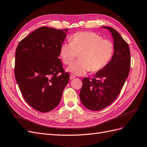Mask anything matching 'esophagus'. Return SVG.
<instances>
[{
	"mask_svg": "<svg viewBox=\"0 0 147 147\" xmlns=\"http://www.w3.org/2000/svg\"><path fill=\"white\" fill-rule=\"evenodd\" d=\"M75 78V76L74 75H73V74H70V80H73V79H74Z\"/></svg>",
	"mask_w": 147,
	"mask_h": 147,
	"instance_id": "esophagus-1",
	"label": "esophagus"
}]
</instances>
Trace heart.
<instances>
[{
  "instance_id": "obj_1",
  "label": "heart",
  "mask_w": 147,
  "mask_h": 147,
  "mask_svg": "<svg viewBox=\"0 0 147 147\" xmlns=\"http://www.w3.org/2000/svg\"><path fill=\"white\" fill-rule=\"evenodd\" d=\"M71 42L61 44L59 55L64 64H70L80 53V59L71 64L67 70L76 75H84L89 71L97 72L104 69L112 58L113 43L92 32L74 34Z\"/></svg>"
}]
</instances>
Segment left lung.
I'll list each match as a JSON object with an SVG mask.
<instances>
[{
  "mask_svg": "<svg viewBox=\"0 0 147 147\" xmlns=\"http://www.w3.org/2000/svg\"><path fill=\"white\" fill-rule=\"evenodd\" d=\"M102 28L112 34L114 52L109 64L97 71L94 78L86 77L82 80L80 98L86 109L92 111L104 109L116 99L128 77L131 65L130 50L127 42L115 29L107 26Z\"/></svg>",
  "mask_w": 147,
  "mask_h": 147,
  "instance_id": "8db88e82",
  "label": "left lung"
}]
</instances>
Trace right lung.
Instances as JSON below:
<instances>
[{
	"mask_svg": "<svg viewBox=\"0 0 147 147\" xmlns=\"http://www.w3.org/2000/svg\"><path fill=\"white\" fill-rule=\"evenodd\" d=\"M68 29L40 28L20 42L15 52V75L24 100L33 109L56 108L69 81L59 58Z\"/></svg>",
	"mask_w": 147,
	"mask_h": 147,
	"instance_id": "add662e5",
	"label": "right lung"
}]
</instances>
